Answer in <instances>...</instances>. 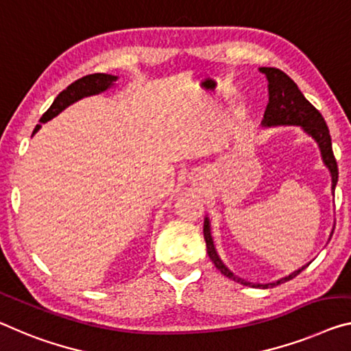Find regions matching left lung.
<instances>
[{
    "label": "left lung",
    "mask_w": 351,
    "mask_h": 351,
    "mask_svg": "<svg viewBox=\"0 0 351 351\" xmlns=\"http://www.w3.org/2000/svg\"><path fill=\"white\" fill-rule=\"evenodd\" d=\"M258 70H261L268 80V105L262 119V127L267 128L278 125H298L303 128V132L309 134V136L319 144L323 165L326 166L331 174V190L334 193V188L337 185L339 171L336 158H334L332 154L330 130H328V125L325 119H323V116L315 110L314 105L306 100V97L298 89V86H296L293 80L290 78L289 75H285L282 70L274 67H261ZM204 239H206L207 245V254L210 257V261L215 263V267H217L226 278L234 279V281L243 285H250V287H274V285H279L293 279L296 274H300L307 265H309V263H307V265L301 267L300 269H296V271L290 273L289 276L278 279V281L274 282L252 284L250 281H246V279L235 276L219 258L212 239V229H210L208 217L204 218Z\"/></svg>",
    "instance_id": "8db88e82"
}]
</instances>
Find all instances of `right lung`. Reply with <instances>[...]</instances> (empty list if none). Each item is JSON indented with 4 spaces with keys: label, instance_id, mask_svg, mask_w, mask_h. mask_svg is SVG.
<instances>
[{
    "label": "right lung",
    "instance_id": "1",
    "mask_svg": "<svg viewBox=\"0 0 351 351\" xmlns=\"http://www.w3.org/2000/svg\"><path fill=\"white\" fill-rule=\"evenodd\" d=\"M117 82L116 75H108V73H93V75H86V77L77 80L70 86H67L62 93H59V95L53 101L51 106L45 111V114L40 117V122H47L51 121L53 117H56L59 112H62L67 106H70L75 101L84 99V97H90V95H97L108 90L110 88L114 86ZM42 125H36L34 132L32 134H36L39 132V128Z\"/></svg>",
    "mask_w": 351,
    "mask_h": 351
}]
</instances>
